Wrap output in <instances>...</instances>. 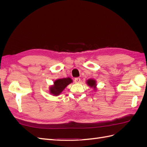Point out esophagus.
I'll return each mask as SVG.
<instances>
[{"mask_svg":"<svg viewBox=\"0 0 147 147\" xmlns=\"http://www.w3.org/2000/svg\"><path fill=\"white\" fill-rule=\"evenodd\" d=\"M80 81H81V79L80 78H75L74 79V82L76 83H80Z\"/></svg>","mask_w":147,"mask_h":147,"instance_id":"esophagus-1","label":"esophagus"}]
</instances>
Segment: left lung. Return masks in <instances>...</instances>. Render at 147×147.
Masks as SVG:
<instances>
[{
  "label": "left lung",
  "instance_id": "8db88e82",
  "mask_svg": "<svg viewBox=\"0 0 147 147\" xmlns=\"http://www.w3.org/2000/svg\"><path fill=\"white\" fill-rule=\"evenodd\" d=\"M87 83L89 86H90L91 87H94L96 88V81L92 79H89L87 81Z\"/></svg>",
  "mask_w": 147,
  "mask_h": 147
}]
</instances>
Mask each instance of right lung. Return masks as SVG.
I'll use <instances>...</instances> for the list:
<instances>
[{
	"mask_svg": "<svg viewBox=\"0 0 147 147\" xmlns=\"http://www.w3.org/2000/svg\"><path fill=\"white\" fill-rule=\"evenodd\" d=\"M72 82V79L69 77L57 80L55 81L54 85L50 87V92L55 96L59 95L64 88Z\"/></svg>",
	"mask_w": 147,
	"mask_h": 147,
	"instance_id": "right-lung-1",
	"label": "right lung"
}]
</instances>
